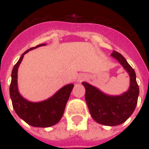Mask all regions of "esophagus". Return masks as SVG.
I'll use <instances>...</instances> for the list:
<instances>
[{
  "mask_svg": "<svg viewBox=\"0 0 149 149\" xmlns=\"http://www.w3.org/2000/svg\"><path fill=\"white\" fill-rule=\"evenodd\" d=\"M86 79V76L85 75H81V76H79V77H78V79H77V81H83L84 79Z\"/></svg>",
  "mask_w": 149,
  "mask_h": 149,
  "instance_id": "34e87169",
  "label": "esophagus"
}]
</instances>
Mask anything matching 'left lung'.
<instances>
[{"label":"left lung","mask_w":149,"mask_h":149,"mask_svg":"<svg viewBox=\"0 0 149 149\" xmlns=\"http://www.w3.org/2000/svg\"><path fill=\"white\" fill-rule=\"evenodd\" d=\"M111 56L115 58L128 72L130 76L128 91L121 95L110 96L86 82L82 84L86 89L85 99L93 120L101 125L115 126L126 121L133 113L138 102L139 87L135 72L124 56L116 51H113Z\"/></svg>","instance_id":"obj_1"}]
</instances>
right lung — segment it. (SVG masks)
I'll list each match as a JSON object with an SVG mask.
<instances>
[{
    "instance_id": "obj_1",
    "label": "right lung",
    "mask_w": 149,
    "mask_h": 149,
    "mask_svg": "<svg viewBox=\"0 0 149 149\" xmlns=\"http://www.w3.org/2000/svg\"><path fill=\"white\" fill-rule=\"evenodd\" d=\"M42 45H45V44H40L24 52L15 65L11 72L10 96L15 112L22 120L33 127H47L56 125L60 120L74 85L71 84L65 85L52 97L44 101L34 103L22 97L17 89L18 66L22 63L24 54H26L29 50Z\"/></svg>"
}]
</instances>
